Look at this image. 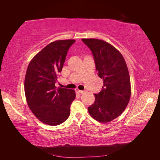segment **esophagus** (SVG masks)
I'll list each match as a JSON object with an SVG mask.
<instances>
[{
	"label": "esophagus",
	"instance_id": "34e87169",
	"mask_svg": "<svg viewBox=\"0 0 160 160\" xmlns=\"http://www.w3.org/2000/svg\"><path fill=\"white\" fill-rule=\"evenodd\" d=\"M78 92L81 93V94H82V93H84V92H85V91H81V90H78Z\"/></svg>",
	"mask_w": 160,
	"mask_h": 160
}]
</instances>
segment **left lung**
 Here are the masks:
<instances>
[{
  "instance_id": "left-lung-1",
  "label": "left lung",
  "mask_w": 160,
  "mask_h": 160,
  "mask_svg": "<svg viewBox=\"0 0 160 160\" xmlns=\"http://www.w3.org/2000/svg\"><path fill=\"white\" fill-rule=\"evenodd\" d=\"M92 52L98 75L103 80L100 92L94 94V103L88 108L90 115L100 122H108L120 115L131 98L128 70L121 53L102 40L82 39Z\"/></svg>"
}]
</instances>
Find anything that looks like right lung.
Instances as JSON below:
<instances>
[{
    "label": "right lung",
    "instance_id": "obj_1",
    "mask_svg": "<svg viewBox=\"0 0 160 160\" xmlns=\"http://www.w3.org/2000/svg\"><path fill=\"white\" fill-rule=\"evenodd\" d=\"M75 40H56L49 44L29 62L25 78L28 106L40 121L51 126L63 123L69 118L75 91L55 86L67 52Z\"/></svg>",
    "mask_w": 160,
    "mask_h": 160
}]
</instances>
